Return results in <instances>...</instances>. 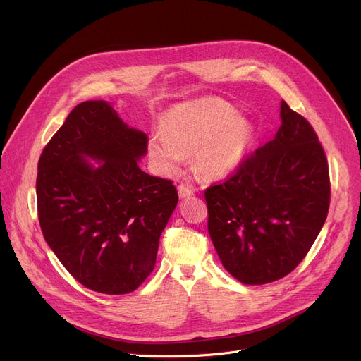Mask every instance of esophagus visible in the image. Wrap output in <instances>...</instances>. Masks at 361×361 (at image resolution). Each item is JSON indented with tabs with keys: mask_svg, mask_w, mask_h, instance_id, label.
I'll return each mask as SVG.
<instances>
[{
	"mask_svg": "<svg viewBox=\"0 0 361 361\" xmlns=\"http://www.w3.org/2000/svg\"><path fill=\"white\" fill-rule=\"evenodd\" d=\"M178 192H179V198H180V200L190 198V197L194 195V191L191 190V188H188L186 185H179V186H178Z\"/></svg>",
	"mask_w": 361,
	"mask_h": 361,
	"instance_id": "1",
	"label": "esophagus"
}]
</instances>
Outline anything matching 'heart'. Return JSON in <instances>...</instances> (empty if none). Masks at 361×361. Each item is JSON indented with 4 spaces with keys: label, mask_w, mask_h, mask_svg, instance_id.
<instances>
[{
    "label": "heart",
    "mask_w": 361,
    "mask_h": 361,
    "mask_svg": "<svg viewBox=\"0 0 361 361\" xmlns=\"http://www.w3.org/2000/svg\"><path fill=\"white\" fill-rule=\"evenodd\" d=\"M255 128L220 98H200L173 106L160 118V132L147 140V154L160 176H175L191 151V167L207 180L231 176L252 149Z\"/></svg>",
    "instance_id": "heart-1"
}]
</instances>
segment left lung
<instances>
[{
    "instance_id": "8db88e82",
    "label": "left lung",
    "mask_w": 361,
    "mask_h": 361,
    "mask_svg": "<svg viewBox=\"0 0 361 361\" xmlns=\"http://www.w3.org/2000/svg\"><path fill=\"white\" fill-rule=\"evenodd\" d=\"M281 126L226 182L205 191L219 259L245 285L274 282L312 248L329 210V167L316 132L281 102Z\"/></svg>"
}]
</instances>
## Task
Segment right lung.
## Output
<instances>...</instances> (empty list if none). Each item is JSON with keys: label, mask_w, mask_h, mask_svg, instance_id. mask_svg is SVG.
<instances>
[{"label": "right lung", "mask_w": 361, "mask_h": 361, "mask_svg": "<svg viewBox=\"0 0 361 361\" xmlns=\"http://www.w3.org/2000/svg\"><path fill=\"white\" fill-rule=\"evenodd\" d=\"M147 140L110 102L85 101L41 154L44 238L67 271L95 293L129 294L147 279L176 209L171 182L140 169Z\"/></svg>", "instance_id": "add662e5"}]
</instances>
